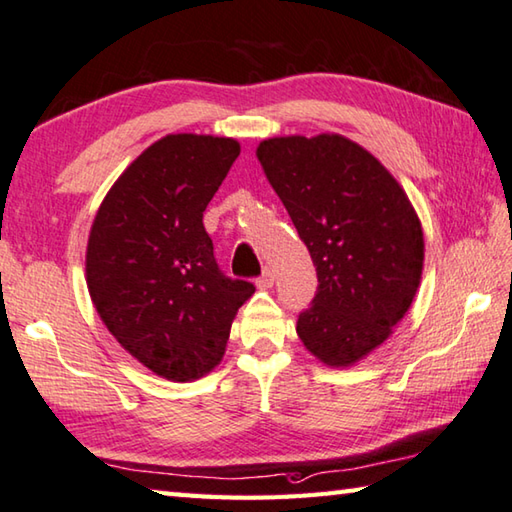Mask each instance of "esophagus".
<instances>
[{"label":"esophagus","instance_id":"obj_1","mask_svg":"<svg viewBox=\"0 0 512 512\" xmlns=\"http://www.w3.org/2000/svg\"><path fill=\"white\" fill-rule=\"evenodd\" d=\"M256 285H258V288H263V290L272 288V285H274V272L270 270V267H265L263 274L256 279Z\"/></svg>","mask_w":512,"mask_h":512}]
</instances>
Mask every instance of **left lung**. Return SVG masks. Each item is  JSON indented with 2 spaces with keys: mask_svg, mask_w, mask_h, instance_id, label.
Segmentation results:
<instances>
[{
  "mask_svg": "<svg viewBox=\"0 0 512 512\" xmlns=\"http://www.w3.org/2000/svg\"><path fill=\"white\" fill-rule=\"evenodd\" d=\"M256 155L317 267L301 342L324 364H355L416 297L425 242L414 206L371 152L339 134L267 139Z\"/></svg>",
  "mask_w": 512,
  "mask_h": 512,
  "instance_id": "1",
  "label": "left lung"
}]
</instances>
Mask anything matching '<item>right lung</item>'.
Returning <instances> with one entry per match:
<instances>
[{
	"mask_svg": "<svg viewBox=\"0 0 512 512\" xmlns=\"http://www.w3.org/2000/svg\"><path fill=\"white\" fill-rule=\"evenodd\" d=\"M238 141L168 134L116 179L87 245V288L107 330L161 378H202L222 360L254 283L231 279L204 229Z\"/></svg>",
	"mask_w": 512,
	"mask_h": 512,
	"instance_id": "obj_1",
	"label": "right lung"
}]
</instances>
